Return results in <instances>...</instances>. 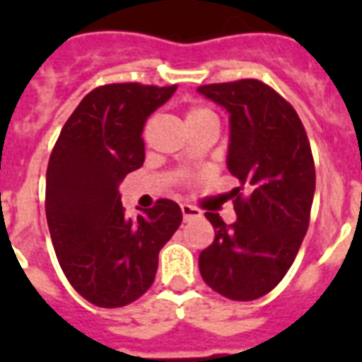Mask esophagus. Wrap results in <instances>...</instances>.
Instances as JSON below:
<instances>
[{"instance_id":"1","label":"esophagus","mask_w":362,"mask_h":362,"mask_svg":"<svg viewBox=\"0 0 362 362\" xmlns=\"http://www.w3.org/2000/svg\"><path fill=\"white\" fill-rule=\"evenodd\" d=\"M182 216H184V221H189L193 220V218H199L201 216V212H199L197 209H193L192 204H182Z\"/></svg>"}]
</instances>
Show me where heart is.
<instances>
[{
	"mask_svg": "<svg viewBox=\"0 0 362 362\" xmlns=\"http://www.w3.org/2000/svg\"><path fill=\"white\" fill-rule=\"evenodd\" d=\"M209 116H214V112L209 109H204V107H192V109L187 110L186 122L199 120V118H209Z\"/></svg>",
	"mask_w": 362,
	"mask_h": 362,
	"instance_id": "heart-1",
	"label": "heart"
}]
</instances>
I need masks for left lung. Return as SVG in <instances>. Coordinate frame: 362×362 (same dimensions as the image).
<instances>
[{"instance_id":"1","label":"left lung","mask_w":362,"mask_h":362,"mask_svg":"<svg viewBox=\"0 0 362 362\" xmlns=\"http://www.w3.org/2000/svg\"><path fill=\"white\" fill-rule=\"evenodd\" d=\"M197 93L229 112L227 169L247 192L233 203L231 226L204 212L216 238L199 255V270L223 297L255 300L280 284L308 231L315 192L308 136L291 105L261 81L209 84Z\"/></svg>"}]
</instances>
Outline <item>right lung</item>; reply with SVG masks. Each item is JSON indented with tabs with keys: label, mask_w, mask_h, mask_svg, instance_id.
I'll list each match as a JSON object with an SVG mask.
<instances>
[{
	"label": "right lung",
	"mask_w": 362,
	"mask_h": 362,
	"mask_svg": "<svg viewBox=\"0 0 362 362\" xmlns=\"http://www.w3.org/2000/svg\"><path fill=\"white\" fill-rule=\"evenodd\" d=\"M176 86L135 82L95 88L65 122L47 169V221L69 284L99 308L148 291L159 250L182 223L175 201L125 216L120 184L144 163L142 127Z\"/></svg>",
	"instance_id": "obj_1"
}]
</instances>
